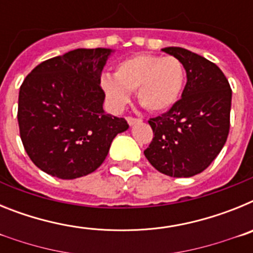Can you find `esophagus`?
<instances>
[{"instance_id": "esophagus-1", "label": "esophagus", "mask_w": 253, "mask_h": 253, "mask_svg": "<svg viewBox=\"0 0 253 253\" xmlns=\"http://www.w3.org/2000/svg\"><path fill=\"white\" fill-rule=\"evenodd\" d=\"M126 122H128V124L130 125V126H133L134 124H137V123L142 122V120L135 119V118H131V116H128V118H126Z\"/></svg>"}]
</instances>
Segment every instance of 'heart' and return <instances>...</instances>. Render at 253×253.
<instances>
[{
	"label": "heart",
	"instance_id": "heart-1",
	"mask_svg": "<svg viewBox=\"0 0 253 253\" xmlns=\"http://www.w3.org/2000/svg\"><path fill=\"white\" fill-rule=\"evenodd\" d=\"M185 84V68L175 57L138 54L118 63L115 75L104 73L100 86L115 113L130 101V91L147 110L160 113L176 104Z\"/></svg>",
	"mask_w": 253,
	"mask_h": 253
}]
</instances>
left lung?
I'll use <instances>...</instances> for the list:
<instances>
[{"instance_id":"8db88e82","label":"left lung","mask_w":253,"mask_h":253,"mask_svg":"<svg viewBox=\"0 0 253 253\" xmlns=\"http://www.w3.org/2000/svg\"><path fill=\"white\" fill-rule=\"evenodd\" d=\"M186 71L181 99L149 119L154 137L144 156L171 177H191L204 171L222 151L229 133L232 90L224 73L207 58L180 46L163 48Z\"/></svg>"}]
</instances>
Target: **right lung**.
<instances>
[{
	"label": "right lung",
	"mask_w": 253,
	"mask_h": 253,
	"mask_svg": "<svg viewBox=\"0 0 253 253\" xmlns=\"http://www.w3.org/2000/svg\"><path fill=\"white\" fill-rule=\"evenodd\" d=\"M113 49H75L35 67L19 92L20 137L30 160L48 175L82 177L101 166L111 142L128 130L104 110L100 78Z\"/></svg>",
	"instance_id": "obj_1"
}]
</instances>
